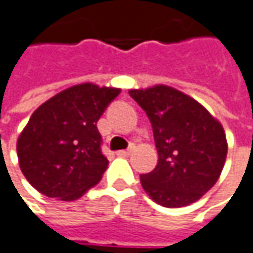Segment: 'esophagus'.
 Listing matches in <instances>:
<instances>
[{
    "instance_id": "obj_1",
    "label": "esophagus",
    "mask_w": 253,
    "mask_h": 253,
    "mask_svg": "<svg viewBox=\"0 0 253 253\" xmlns=\"http://www.w3.org/2000/svg\"><path fill=\"white\" fill-rule=\"evenodd\" d=\"M135 148V145L134 144H131L129 147H128V150H121V151H118V155H121V157H126V155H129L131 154V151Z\"/></svg>"
}]
</instances>
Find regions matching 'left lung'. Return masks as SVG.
<instances>
[{
  "label": "left lung",
  "instance_id": "obj_1",
  "mask_svg": "<svg viewBox=\"0 0 253 253\" xmlns=\"http://www.w3.org/2000/svg\"><path fill=\"white\" fill-rule=\"evenodd\" d=\"M153 125L158 164L141 175L155 203L183 208L197 202L220 177L227 155L222 124L191 96L167 84L131 89Z\"/></svg>",
  "mask_w": 253,
  "mask_h": 253
}]
</instances>
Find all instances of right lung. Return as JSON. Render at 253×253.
Here are the masks:
<instances>
[{
	"label": "right lung",
	"mask_w": 253,
	"mask_h": 253,
	"mask_svg": "<svg viewBox=\"0 0 253 253\" xmlns=\"http://www.w3.org/2000/svg\"><path fill=\"white\" fill-rule=\"evenodd\" d=\"M121 89L81 83L45 100L17 139L20 169L42 194L73 202L96 186L109 161L96 122Z\"/></svg>",
	"instance_id": "right-lung-1"
}]
</instances>
